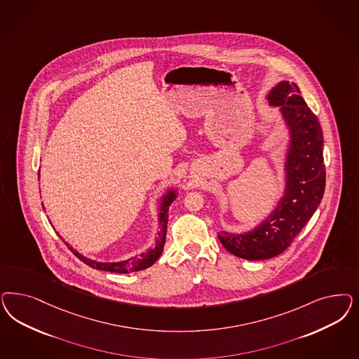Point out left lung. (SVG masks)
Masks as SVG:
<instances>
[{"mask_svg":"<svg viewBox=\"0 0 359 359\" xmlns=\"http://www.w3.org/2000/svg\"><path fill=\"white\" fill-rule=\"evenodd\" d=\"M280 107L290 128L285 158V190L266 219L244 233H218L232 255L247 260H266L285 251L321 203L325 191L324 136L317 116L301 96L297 84L280 81L266 96Z\"/></svg>","mask_w":359,"mask_h":359,"instance_id":"8db88e82","label":"left lung"}]
</instances>
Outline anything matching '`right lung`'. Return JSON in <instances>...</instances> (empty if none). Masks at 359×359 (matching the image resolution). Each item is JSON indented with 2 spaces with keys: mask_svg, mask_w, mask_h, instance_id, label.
<instances>
[{
  "mask_svg": "<svg viewBox=\"0 0 359 359\" xmlns=\"http://www.w3.org/2000/svg\"><path fill=\"white\" fill-rule=\"evenodd\" d=\"M177 197V191L175 190H168V193H165L161 198V205H160V215H158V223H160V231H158V238L156 241L154 248L148 250V252L141 254L140 256H133L124 262H118V263H100V262H95L86 256L79 254L76 250H74L69 243L67 247L72 251V254L75 255L79 260H81L84 264L95 268V269H100V271H108V272H116V273H129V272H137L147 269L149 266H153L157 259L161 256L163 251V245H165V239H166V227H168V217H169V208L172 205L174 199ZM43 206V203H42Z\"/></svg>",
  "mask_w": 359,
  "mask_h": 359,
  "instance_id": "right-lung-1",
  "label": "right lung"
}]
</instances>
